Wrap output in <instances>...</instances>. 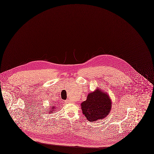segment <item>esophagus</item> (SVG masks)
Masks as SVG:
<instances>
[{
    "label": "esophagus",
    "mask_w": 154,
    "mask_h": 154,
    "mask_svg": "<svg viewBox=\"0 0 154 154\" xmlns=\"http://www.w3.org/2000/svg\"><path fill=\"white\" fill-rule=\"evenodd\" d=\"M69 101L68 100H66V103H69Z\"/></svg>",
    "instance_id": "esophagus-1"
}]
</instances>
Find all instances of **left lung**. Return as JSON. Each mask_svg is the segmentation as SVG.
<instances>
[{"label": "left lung", "instance_id": "obj_1", "mask_svg": "<svg viewBox=\"0 0 154 154\" xmlns=\"http://www.w3.org/2000/svg\"><path fill=\"white\" fill-rule=\"evenodd\" d=\"M111 107L112 101L109 95L105 91L99 88L89 93L86 100L81 103L83 115L91 123L106 118Z\"/></svg>", "mask_w": 154, "mask_h": 154}]
</instances>
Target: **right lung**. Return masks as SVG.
I'll use <instances>...</instances> for the list:
<instances>
[{
    "instance_id": "1",
    "label": "right lung",
    "mask_w": 154,
    "mask_h": 154,
    "mask_svg": "<svg viewBox=\"0 0 154 154\" xmlns=\"http://www.w3.org/2000/svg\"><path fill=\"white\" fill-rule=\"evenodd\" d=\"M51 109L49 110V113H52V112H54L53 111H55V106H52L51 108H50Z\"/></svg>"
}]
</instances>
